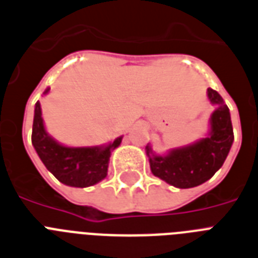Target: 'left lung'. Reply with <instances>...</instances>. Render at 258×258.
<instances>
[{
  "instance_id": "1",
  "label": "left lung",
  "mask_w": 258,
  "mask_h": 258,
  "mask_svg": "<svg viewBox=\"0 0 258 258\" xmlns=\"http://www.w3.org/2000/svg\"><path fill=\"white\" fill-rule=\"evenodd\" d=\"M208 98L217 108L211 116V136L167 156H155L147 146L151 171L155 176L177 188H192L205 183L223 165L233 143L229 108L217 91L208 89Z\"/></svg>"
}]
</instances>
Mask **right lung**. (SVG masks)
I'll use <instances>...</instances> for the list:
<instances>
[{"label":"right lung","mask_w":258,"mask_h":258,"mask_svg":"<svg viewBox=\"0 0 258 258\" xmlns=\"http://www.w3.org/2000/svg\"><path fill=\"white\" fill-rule=\"evenodd\" d=\"M49 90H46L47 93ZM122 138L107 147H64L47 135L42 119L41 104L35 103L31 143L45 167L60 183L70 187L85 188L94 185L107 176L111 152L118 147Z\"/></svg>","instance_id":"right-lung-1"}]
</instances>
